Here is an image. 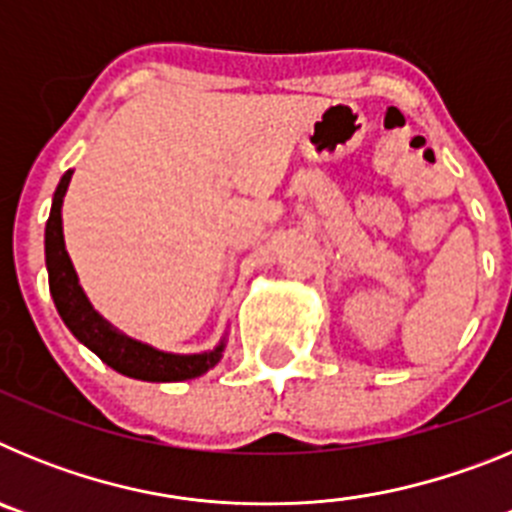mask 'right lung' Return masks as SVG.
<instances>
[{
	"instance_id": "right-lung-1",
	"label": "right lung",
	"mask_w": 512,
	"mask_h": 512,
	"mask_svg": "<svg viewBox=\"0 0 512 512\" xmlns=\"http://www.w3.org/2000/svg\"><path fill=\"white\" fill-rule=\"evenodd\" d=\"M71 174L66 171L58 182L56 194H53L51 217L45 223V266H48V284L56 302V310L66 328L79 338L89 351L99 356L107 366L125 377L143 379V382H184L205 374L207 369L220 361L225 343L215 346L205 354H164L146 343L133 341L125 333L110 325L107 320L89 305L84 289L79 287L74 264H71L66 243H63V225H61V205L63 194L69 189Z\"/></svg>"
}]
</instances>
